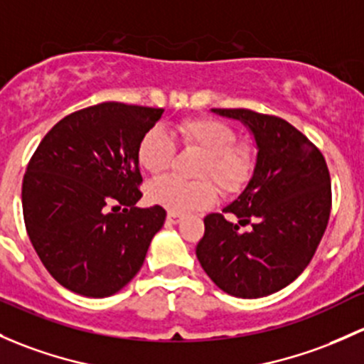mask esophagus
I'll return each instance as SVG.
<instances>
[{
    "instance_id": "34e87169",
    "label": "esophagus",
    "mask_w": 364,
    "mask_h": 364,
    "mask_svg": "<svg viewBox=\"0 0 364 364\" xmlns=\"http://www.w3.org/2000/svg\"><path fill=\"white\" fill-rule=\"evenodd\" d=\"M179 221H181V216H178V214H172V213L167 214V223L169 225H178Z\"/></svg>"
}]
</instances>
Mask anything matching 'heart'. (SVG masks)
<instances>
[{"label":"heart","instance_id":"obj_1","mask_svg":"<svg viewBox=\"0 0 364 364\" xmlns=\"http://www.w3.org/2000/svg\"><path fill=\"white\" fill-rule=\"evenodd\" d=\"M176 134L186 148L204 153L198 178H213L225 193H235L250 179L252 155L247 148L235 146V132L223 122L209 117L185 118L176 125ZM174 144L160 127H153L137 143V164L156 176L171 166ZM151 204L172 214H188L208 209L216 202V188L209 179L188 183L166 176L151 181L146 188Z\"/></svg>","mask_w":364,"mask_h":364}]
</instances>
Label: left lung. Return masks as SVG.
<instances>
[{"label":"left lung","instance_id":"8db88e82","mask_svg":"<svg viewBox=\"0 0 364 364\" xmlns=\"http://www.w3.org/2000/svg\"><path fill=\"white\" fill-rule=\"evenodd\" d=\"M251 132L256 162L242 193L213 213L197 244L204 272L237 298L269 296L291 284L311 263L331 209L330 172L323 153L279 117L251 109H211ZM251 224L247 232L238 228Z\"/></svg>","mask_w":364,"mask_h":364}]
</instances>
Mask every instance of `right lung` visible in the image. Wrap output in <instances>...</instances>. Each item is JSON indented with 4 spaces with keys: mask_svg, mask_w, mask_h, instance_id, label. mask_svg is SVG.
<instances>
[{
    "mask_svg": "<svg viewBox=\"0 0 364 364\" xmlns=\"http://www.w3.org/2000/svg\"><path fill=\"white\" fill-rule=\"evenodd\" d=\"M162 113L101 102L57 122L34 151L22 181L26 230L70 291L112 296L143 267L166 211L136 208L143 181L136 150Z\"/></svg>",
    "mask_w": 364,
    "mask_h": 364,
    "instance_id": "add662e5",
    "label": "right lung"
}]
</instances>
